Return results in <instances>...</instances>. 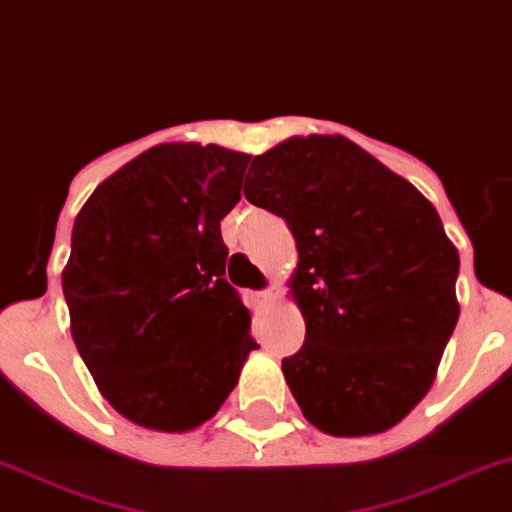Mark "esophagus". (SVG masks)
<instances>
[{
  "label": "esophagus",
  "mask_w": 512,
  "mask_h": 512,
  "mask_svg": "<svg viewBox=\"0 0 512 512\" xmlns=\"http://www.w3.org/2000/svg\"><path fill=\"white\" fill-rule=\"evenodd\" d=\"M256 300H259L261 305H269L274 300V290L272 287H266V290H259L256 292Z\"/></svg>",
  "instance_id": "esophagus-1"
}]
</instances>
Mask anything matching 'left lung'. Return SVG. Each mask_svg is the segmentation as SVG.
Here are the masks:
<instances>
[{"mask_svg":"<svg viewBox=\"0 0 512 512\" xmlns=\"http://www.w3.org/2000/svg\"><path fill=\"white\" fill-rule=\"evenodd\" d=\"M243 194L290 227L305 342L282 373L305 419L375 435L432 386L458 321V251L412 183L347 137H295L253 157Z\"/></svg>","mask_w":512,"mask_h":512,"instance_id":"8db88e82","label":"left lung"}]
</instances>
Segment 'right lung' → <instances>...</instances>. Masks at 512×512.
<instances>
[{
    "label": "right lung",
    "instance_id": "add662e5",
    "mask_svg": "<svg viewBox=\"0 0 512 512\" xmlns=\"http://www.w3.org/2000/svg\"><path fill=\"white\" fill-rule=\"evenodd\" d=\"M251 157L160 144L103 181L72 227L61 287L100 393L150 430L207 422L238 383L251 313L225 279L220 220Z\"/></svg>",
    "mask_w": 512,
    "mask_h": 512
}]
</instances>
